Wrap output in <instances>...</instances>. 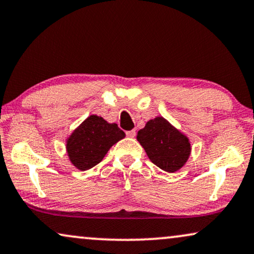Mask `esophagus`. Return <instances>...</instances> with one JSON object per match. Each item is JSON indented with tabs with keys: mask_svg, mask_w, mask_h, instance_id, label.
<instances>
[{
	"mask_svg": "<svg viewBox=\"0 0 254 254\" xmlns=\"http://www.w3.org/2000/svg\"><path fill=\"white\" fill-rule=\"evenodd\" d=\"M127 136L130 137V138H133L134 136H136V130H130V131H127Z\"/></svg>",
	"mask_w": 254,
	"mask_h": 254,
	"instance_id": "34e87169",
	"label": "esophagus"
}]
</instances>
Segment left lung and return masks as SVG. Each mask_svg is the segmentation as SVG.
Segmentation results:
<instances>
[{
    "mask_svg": "<svg viewBox=\"0 0 254 254\" xmlns=\"http://www.w3.org/2000/svg\"><path fill=\"white\" fill-rule=\"evenodd\" d=\"M137 140L151 162L170 173L182 169L191 155L189 137L162 116L147 121L138 131Z\"/></svg>",
    "mask_w": 254,
    "mask_h": 254,
    "instance_id": "1",
    "label": "left lung"
}]
</instances>
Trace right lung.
Returning a JSON list of instances; mask_svg holds the SVG:
<instances>
[{"instance_id":"obj_1","label":"right lung","mask_w":254,"mask_h":254,"mask_svg":"<svg viewBox=\"0 0 254 254\" xmlns=\"http://www.w3.org/2000/svg\"><path fill=\"white\" fill-rule=\"evenodd\" d=\"M125 137L117 124L109 123L103 117L90 115L65 140L70 163L81 171L97 165L110 147Z\"/></svg>"}]
</instances>
